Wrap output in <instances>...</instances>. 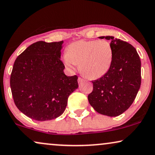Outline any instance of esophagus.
Instances as JSON below:
<instances>
[{
  "mask_svg": "<svg viewBox=\"0 0 155 155\" xmlns=\"http://www.w3.org/2000/svg\"><path fill=\"white\" fill-rule=\"evenodd\" d=\"M84 81V79H82V78H81V77H79L78 78V82H79V84H80V83H81L82 81Z\"/></svg>",
  "mask_w": 155,
  "mask_h": 155,
  "instance_id": "1",
  "label": "esophagus"
}]
</instances>
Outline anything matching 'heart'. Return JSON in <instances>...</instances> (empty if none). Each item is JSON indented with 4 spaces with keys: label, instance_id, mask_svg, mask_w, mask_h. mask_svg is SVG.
Returning a JSON list of instances; mask_svg holds the SVG:
<instances>
[{
    "label": "heart",
    "instance_id": "1",
    "mask_svg": "<svg viewBox=\"0 0 155 155\" xmlns=\"http://www.w3.org/2000/svg\"><path fill=\"white\" fill-rule=\"evenodd\" d=\"M113 51L108 41L79 40L66 49L64 63L69 70L79 65L81 73L89 79L102 77L112 64Z\"/></svg>",
    "mask_w": 155,
    "mask_h": 155
}]
</instances>
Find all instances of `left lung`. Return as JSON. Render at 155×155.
<instances>
[{"instance_id":"8db88e82","label":"left lung","mask_w":155,"mask_h":155,"mask_svg":"<svg viewBox=\"0 0 155 155\" xmlns=\"http://www.w3.org/2000/svg\"><path fill=\"white\" fill-rule=\"evenodd\" d=\"M110 40L113 51L109 71L92 81V92L88 96L91 106L98 113L110 117L127 110L137 96L141 84V61L133 46L113 36L99 37Z\"/></svg>"}]
</instances>
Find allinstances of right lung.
I'll return each mask as SVG.
<instances>
[{"label":"right lung","instance_id":"1","mask_svg":"<svg viewBox=\"0 0 155 155\" xmlns=\"http://www.w3.org/2000/svg\"><path fill=\"white\" fill-rule=\"evenodd\" d=\"M63 41H39L15 59L10 76L14 102L21 112L38 121L62 114L69 95L78 86V77L67 76L61 61Z\"/></svg>","mask_w":155,"mask_h":155}]
</instances>
